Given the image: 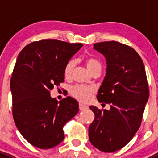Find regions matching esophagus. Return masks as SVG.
<instances>
[{
	"mask_svg": "<svg viewBox=\"0 0 158 158\" xmlns=\"http://www.w3.org/2000/svg\"><path fill=\"white\" fill-rule=\"evenodd\" d=\"M79 110H80V111H83V110H85V109H88V107H87V106H84V105H82V104H79Z\"/></svg>",
	"mask_w": 158,
	"mask_h": 158,
	"instance_id": "1",
	"label": "esophagus"
}]
</instances>
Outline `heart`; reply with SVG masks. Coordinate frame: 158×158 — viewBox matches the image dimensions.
<instances>
[{"instance_id": "obj_1", "label": "heart", "mask_w": 158, "mask_h": 158, "mask_svg": "<svg viewBox=\"0 0 158 158\" xmlns=\"http://www.w3.org/2000/svg\"><path fill=\"white\" fill-rule=\"evenodd\" d=\"M85 63L87 69L90 73H92L95 69H101L102 65L98 60L92 57H87L85 60ZM75 66V60H70L66 63L64 67V76L66 79H70L73 73V68ZM94 92V89L90 86L85 85H76L70 90V94L73 97L83 103L89 102L90 101L92 95Z\"/></svg>"}]
</instances>
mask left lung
Masks as SVG:
<instances>
[{
	"mask_svg": "<svg viewBox=\"0 0 158 158\" xmlns=\"http://www.w3.org/2000/svg\"><path fill=\"white\" fill-rule=\"evenodd\" d=\"M104 55L106 75L97 99L110 105V109L91 106L95 119L89 128L91 144L103 152H114L132 139L138 131L149 98L145 69L133 48L117 41L95 44Z\"/></svg>",
	"mask_w": 158,
	"mask_h": 158,
	"instance_id": "obj_1",
	"label": "left lung"
}]
</instances>
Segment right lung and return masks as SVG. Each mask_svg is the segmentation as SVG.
I'll use <instances>...</instances> for the list:
<instances>
[{"mask_svg": "<svg viewBox=\"0 0 158 158\" xmlns=\"http://www.w3.org/2000/svg\"><path fill=\"white\" fill-rule=\"evenodd\" d=\"M57 40L28 44L20 52L10 79L12 113L23 138L32 145L49 149L64 139L63 126L79 111L72 97L58 102L50 91L64 82V67L82 47Z\"/></svg>", "mask_w": 158, "mask_h": 158, "instance_id": "1", "label": "right lung"}]
</instances>
